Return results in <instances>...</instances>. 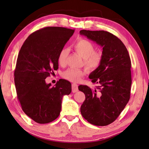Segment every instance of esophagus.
Instances as JSON below:
<instances>
[{"mask_svg": "<svg viewBox=\"0 0 149 149\" xmlns=\"http://www.w3.org/2000/svg\"><path fill=\"white\" fill-rule=\"evenodd\" d=\"M78 91V84H76L75 83L72 84V92L73 93H76Z\"/></svg>", "mask_w": 149, "mask_h": 149, "instance_id": "obj_1", "label": "esophagus"}]
</instances>
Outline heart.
<instances>
[{
    "label": "heart",
    "mask_w": 149,
    "mask_h": 149,
    "mask_svg": "<svg viewBox=\"0 0 149 149\" xmlns=\"http://www.w3.org/2000/svg\"><path fill=\"white\" fill-rule=\"evenodd\" d=\"M74 49L79 55L84 58V63L88 69L94 70L100 66L101 61L100 54L94 52L92 43L84 39H81L74 44ZM68 56L67 49L63 48L58 53V62L60 65H64ZM85 71L83 70L70 68L64 71L63 77L71 82H79L83 78Z\"/></svg>",
    "instance_id": "obj_1"
}]
</instances>
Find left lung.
Returning a JSON list of instances; mask_svg holds the SVG:
<instances>
[{
  "instance_id": "8db88e82",
  "label": "left lung",
  "mask_w": 149,
  "mask_h": 149,
  "mask_svg": "<svg viewBox=\"0 0 149 149\" xmlns=\"http://www.w3.org/2000/svg\"><path fill=\"white\" fill-rule=\"evenodd\" d=\"M79 33L102 47L101 63L89 76L99 86L94 90L88 86H78L86 97L81 113L90 124L107 125L118 118L129 101L131 61L124 43L113 34L104 30H82Z\"/></svg>"
}]
</instances>
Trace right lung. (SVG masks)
Listing matches in <instances>:
<instances>
[{
    "mask_svg": "<svg viewBox=\"0 0 149 149\" xmlns=\"http://www.w3.org/2000/svg\"><path fill=\"white\" fill-rule=\"evenodd\" d=\"M74 32L47 26L29 35L20 48L14 71L17 99L23 111L36 123L55 120L60 114L63 97L71 92L68 81L61 79L52 87L45 79L58 68V53Z\"/></svg>",
    "mask_w": 149,
    "mask_h": 149,
    "instance_id": "right-lung-1",
    "label": "right lung"
}]
</instances>
